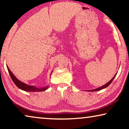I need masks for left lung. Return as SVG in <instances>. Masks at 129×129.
<instances>
[{
  "label": "left lung",
  "instance_id": "obj_1",
  "mask_svg": "<svg viewBox=\"0 0 129 129\" xmlns=\"http://www.w3.org/2000/svg\"><path fill=\"white\" fill-rule=\"evenodd\" d=\"M116 75H117V73H116V75L114 76V77H113V78H112V79H111V80H110V81H109V82L108 83H106V84H105V85L102 86H101V87H100L96 88V89H92V90H90V91H99V90H102V89H105V88H106V87H107V86H109V85H110L111 83L112 82V81L114 80V77H116Z\"/></svg>",
  "mask_w": 129,
  "mask_h": 129
}]
</instances>
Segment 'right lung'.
<instances>
[{
    "instance_id": "obj_1",
    "label": "right lung",
    "mask_w": 129,
    "mask_h": 129,
    "mask_svg": "<svg viewBox=\"0 0 129 129\" xmlns=\"http://www.w3.org/2000/svg\"><path fill=\"white\" fill-rule=\"evenodd\" d=\"M7 68H8L9 73L10 76V77H11L12 80L14 82L16 86L19 89L22 90L24 91H45L49 88V85H47L46 86H45V87H36L35 86H30L28 85V84L24 83L21 82L20 80H19L18 79H17L15 75H13V73L10 71V70L9 69L8 66H7ZM53 71L51 72L52 73Z\"/></svg>"
}]
</instances>
